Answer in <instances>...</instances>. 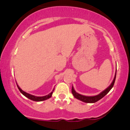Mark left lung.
<instances>
[{"label": "left lung", "instance_id": "obj_1", "mask_svg": "<svg viewBox=\"0 0 130 130\" xmlns=\"http://www.w3.org/2000/svg\"><path fill=\"white\" fill-rule=\"evenodd\" d=\"M117 71V70H116ZM116 74H115V76L114 77V79H113L112 82L111 83V84L109 85V86H108V87H107L105 90L101 92L100 93H99L98 95H95V96H85V95H80V94L77 93L74 90L73 86H72V94L73 95L74 98H76V99L80 100L84 103H94L96 102V101H99L100 100H101V98H103L107 93L111 90L112 88L114 86L115 80H116Z\"/></svg>", "mask_w": 130, "mask_h": 130}]
</instances>
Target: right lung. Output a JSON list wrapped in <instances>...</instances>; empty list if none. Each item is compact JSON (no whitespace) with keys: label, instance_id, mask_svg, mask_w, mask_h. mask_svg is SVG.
<instances>
[{"label":"right lung","instance_id":"1","mask_svg":"<svg viewBox=\"0 0 130 130\" xmlns=\"http://www.w3.org/2000/svg\"><path fill=\"white\" fill-rule=\"evenodd\" d=\"M16 85H17L18 88V89L19 90V91H20V92L22 94V95H24V96H26V97L28 98H29V99L31 100L35 101H42L46 100L49 99V98H50L52 96V95H53V93L54 90V89L53 90V91H52V92H51L50 93H49L48 95H46V96H34V95H31V94H29V93H27V92H24V91L22 90V89L19 87V86H18V85L17 83H16Z\"/></svg>","mask_w":130,"mask_h":130}]
</instances>
